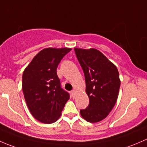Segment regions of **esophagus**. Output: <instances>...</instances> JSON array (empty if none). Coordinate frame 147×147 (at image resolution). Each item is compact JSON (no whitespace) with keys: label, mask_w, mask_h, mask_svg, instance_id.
I'll use <instances>...</instances> for the list:
<instances>
[{"label":"esophagus","mask_w":147,"mask_h":147,"mask_svg":"<svg viewBox=\"0 0 147 147\" xmlns=\"http://www.w3.org/2000/svg\"><path fill=\"white\" fill-rule=\"evenodd\" d=\"M75 94H76V90H73L71 91V95H72V96L73 97H74L75 96Z\"/></svg>","instance_id":"1"}]
</instances>
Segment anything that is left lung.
I'll return each mask as SVG.
<instances>
[{
  "label": "left lung",
  "mask_w": 147,
  "mask_h": 147,
  "mask_svg": "<svg viewBox=\"0 0 147 147\" xmlns=\"http://www.w3.org/2000/svg\"><path fill=\"white\" fill-rule=\"evenodd\" d=\"M74 51L84 71L89 98L88 106L80 113L87 122H100L108 115L117 101L120 86L118 70L98 49L74 48Z\"/></svg>",
  "instance_id": "1"
}]
</instances>
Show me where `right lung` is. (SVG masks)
Masks as SVG:
<instances>
[{
	"label": "right lung",
	"mask_w": 147,
	"mask_h": 147,
	"mask_svg": "<svg viewBox=\"0 0 147 147\" xmlns=\"http://www.w3.org/2000/svg\"><path fill=\"white\" fill-rule=\"evenodd\" d=\"M71 48H46L40 51L22 74V91L33 117L45 124L56 122L69 94L61 87L57 69Z\"/></svg>",
	"instance_id": "right-lung-1"
}]
</instances>
